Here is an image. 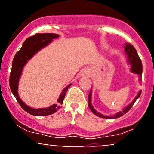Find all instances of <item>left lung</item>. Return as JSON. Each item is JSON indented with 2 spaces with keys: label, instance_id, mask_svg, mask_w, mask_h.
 <instances>
[{
  "label": "left lung",
  "instance_id": "8db88e82",
  "mask_svg": "<svg viewBox=\"0 0 154 154\" xmlns=\"http://www.w3.org/2000/svg\"><path fill=\"white\" fill-rule=\"evenodd\" d=\"M125 50L128 56L129 61H130V64H131V71L132 72H134V73H136L137 74V75H139L141 77V75H142V71H143L142 62H141V60L140 59L138 54H137L135 48L132 46L131 44L125 43ZM140 94H141V91H140L138 95L135 97L133 101L131 102V103H130V105H128V106L125 108V109H124L122 111H119V113H117V114H116L115 115L112 116H107L102 115V114H100V113L97 112V111L95 110L94 108L93 107V106H92V103H91V91H90L89 93V95H88V106H89L90 109H91V111L93 113V114H95L96 116H99V117L105 118V119H116V118H119L120 116H123L124 114H126L127 112H128V111L130 110V109L132 107V106L134 105V103H135L136 100L139 98Z\"/></svg>",
  "mask_w": 154,
  "mask_h": 154
}]
</instances>
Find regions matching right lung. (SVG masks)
<instances>
[{"mask_svg": "<svg viewBox=\"0 0 154 154\" xmlns=\"http://www.w3.org/2000/svg\"><path fill=\"white\" fill-rule=\"evenodd\" d=\"M59 35L53 34V33H43V34H35L33 36L28 38L23 43L22 48L19 50L15 55L12 63V68L10 74L9 85L11 91L13 93L14 95L17 99L21 107L29 114L34 116H47L51 115L60 109V104H62L64 99L65 95L68 88L71 86L69 84L66 88L63 90L62 93L60 95L59 98L58 99V104H54L48 108L44 109H32L24 104L19 98L18 95V83L19 77L22 73L23 66H24L26 61L33 56L39 50L42 48L46 46L48 43L52 41L53 39L57 38Z\"/></svg>", "mask_w": 154, "mask_h": 154, "instance_id": "right-lung-1", "label": "right lung"}]
</instances>
